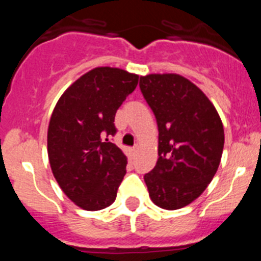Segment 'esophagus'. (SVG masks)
<instances>
[{
    "mask_svg": "<svg viewBox=\"0 0 261 261\" xmlns=\"http://www.w3.org/2000/svg\"><path fill=\"white\" fill-rule=\"evenodd\" d=\"M137 150H138V146L137 145H136V146H133V147H130V154H132V155H136V153H137Z\"/></svg>",
    "mask_w": 261,
    "mask_h": 261,
    "instance_id": "esophagus-1",
    "label": "esophagus"
}]
</instances>
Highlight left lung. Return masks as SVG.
I'll return each instance as SVG.
<instances>
[{"label": "left lung", "mask_w": 261, "mask_h": 261, "mask_svg": "<svg viewBox=\"0 0 261 261\" xmlns=\"http://www.w3.org/2000/svg\"><path fill=\"white\" fill-rule=\"evenodd\" d=\"M159 132L158 161L145 183L151 201L175 211L191 204L216 175L223 150V126L211 100L177 74L140 78Z\"/></svg>", "instance_id": "1"}]
</instances>
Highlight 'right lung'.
<instances>
[{
  "label": "right lung",
  "mask_w": 261,
  "mask_h": 261,
  "mask_svg": "<svg viewBox=\"0 0 261 261\" xmlns=\"http://www.w3.org/2000/svg\"><path fill=\"white\" fill-rule=\"evenodd\" d=\"M138 75L117 68H95L59 99L48 128V156L57 183L85 211L115 201L126 172V156L111 142L115 115Z\"/></svg>",
  "instance_id": "obj_1"
}]
</instances>
